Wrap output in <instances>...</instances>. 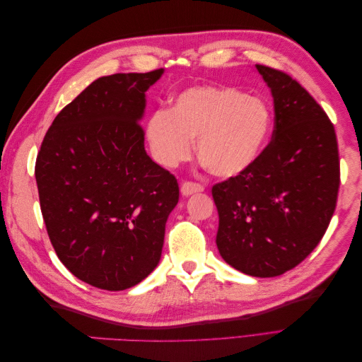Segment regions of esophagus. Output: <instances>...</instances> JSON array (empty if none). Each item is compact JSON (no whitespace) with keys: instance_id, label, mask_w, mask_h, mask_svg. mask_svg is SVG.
<instances>
[{"instance_id":"esophagus-1","label":"esophagus","mask_w":362,"mask_h":362,"mask_svg":"<svg viewBox=\"0 0 362 362\" xmlns=\"http://www.w3.org/2000/svg\"><path fill=\"white\" fill-rule=\"evenodd\" d=\"M204 192V187L201 184H196V182H182L181 184V194L182 196H190L194 193H201Z\"/></svg>"}]
</instances>
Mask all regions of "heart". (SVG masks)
<instances>
[{"mask_svg":"<svg viewBox=\"0 0 362 362\" xmlns=\"http://www.w3.org/2000/svg\"><path fill=\"white\" fill-rule=\"evenodd\" d=\"M272 112L257 96L233 87L196 86L173 98L168 110L152 113L146 139L154 160L175 168L196 151L218 178H235L255 166L272 133Z\"/></svg>","mask_w":362,"mask_h":362,"instance_id":"obj_1","label":"heart"}]
</instances>
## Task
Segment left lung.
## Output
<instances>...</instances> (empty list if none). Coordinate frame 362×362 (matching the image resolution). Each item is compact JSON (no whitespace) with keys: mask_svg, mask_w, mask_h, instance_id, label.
<instances>
[{"mask_svg":"<svg viewBox=\"0 0 362 362\" xmlns=\"http://www.w3.org/2000/svg\"><path fill=\"white\" fill-rule=\"evenodd\" d=\"M275 107V131L257 164L213 187L216 245L235 270L273 278L320 243L337 205L339 160L334 125L291 76L262 64Z\"/></svg>","mask_w":362,"mask_h":362,"instance_id":"obj_1","label":"left lung"}]
</instances>
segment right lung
I'll return each mask as SVG.
<instances>
[{
  "instance_id": "right-lung-1",
  "label": "right lung",
  "mask_w": 362,
  "mask_h": 362,
  "mask_svg": "<svg viewBox=\"0 0 362 362\" xmlns=\"http://www.w3.org/2000/svg\"><path fill=\"white\" fill-rule=\"evenodd\" d=\"M163 74L101 76L42 141L36 182L49 240L64 267L96 288H131L158 266L178 204V182L146 154L140 127Z\"/></svg>"
}]
</instances>
